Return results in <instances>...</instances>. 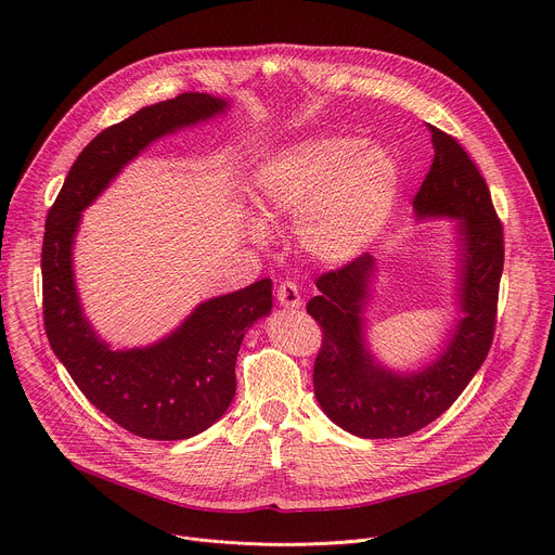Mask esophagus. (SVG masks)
<instances>
[{"mask_svg": "<svg viewBox=\"0 0 555 555\" xmlns=\"http://www.w3.org/2000/svg\"><path fill=\"white\" fill-rule=\"evenodd\" d=\"M276 300H279L281 308H287V310H296V308L304 306V298H300L298 287H296L294 283H289V281H285V283L279 285V289H276Z\"/></svg>", "mask_w": 555, "mask_h": 555, "instance_id": "1", "label": "esophagus"}]
</instances>
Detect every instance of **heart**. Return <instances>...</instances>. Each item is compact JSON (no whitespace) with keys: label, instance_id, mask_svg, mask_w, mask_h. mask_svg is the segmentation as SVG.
<instances>
[{"label":"heart","instance_id":"heart-1","mask_svg":"<svg viewBox=\"0 0 555 555\" xmlns=\"http://www.w3.org/2000/svg\"><path fill=\"white\" fill-rule=\"evenodd\" d=\"M398 166L385 147L351 137H319L274 153L255 175L251 201L266 219H300L298 234L312 257L345 263L380 234L398 198ZM249 234L268 243L261 221Z\"/></svg>","mask_w":555,"mask_h":555}]
</instances>
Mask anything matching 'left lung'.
<instances>
[{"label":"left lung","mask_w":555,"mask_h":555,"mask_svg":"<svg viewBox=\"0 0 555 555\" xmlns=\"http://www.w3.org/2000/svg\"><path fill=\"white\" fill-rule=\"evenodd\" d=\"M434 162L414 196L416 219L449 217L459 234L456 304L461 319L440 354L416 372H393L376 361L365 340L376 259L363 255L317 279L308 314L323 327L314 361V393L340 429L361 438L410 436L442 412L485 363L495 330L498 287L505 263L502 225L489 188L463 145L429 126Z\"/></svg>","instance_id":"8db88e82"}]
</instances>
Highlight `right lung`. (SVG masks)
Instances as JSON below:
<instances>
[{
    "mask_svg": "<svg viewBox=\"0 0 555 555\" xmlns=\"http://www.w3.org/2000/svg\"><path fill=\"white\" fill-rule=\"evenodd\" d=\"M228 111L221 96L183 92L99 132L81 150L46 217L41 279L48 343L92 405L141 438H192L228 412L241 340L272 312V281L204 300L153 345L113 349L83 314L73 270L75 236L81 212L150 143Z\"/></svg>",
    "mask_w": 555,
    "mask_h": 555,
    "instance_id": "add662e5",
    "label": "right lung"
}]
</instances>
